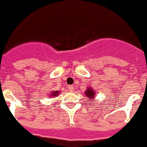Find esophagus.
Here are the masks:
<instances>
[{"label":"esophagus","mask_w":147,"mask_h":147,"mask_svg":"<svg viewBox=\"0 0 147 147\" xmlns=\"http://www.w3.org/2000/svg\"><path fill=\"white\" fill-rule=\"evenodd\" d=\"M74 89H75V87H74L73 85H69V90L70 92H74Z\"/></svg>","instance_id":"1"}]
</instances>
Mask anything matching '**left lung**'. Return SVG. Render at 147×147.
Here are the masks:
<instances>
[{
	"label": "left lung",
	"mask_w": 147,
	"mask_h": 147,
	"mask_svg": "<svg viewBox=\"0 0 147 147\" xmlns=\"http://www.w3.org/2000/svg\"><path fill=\"white\" fill-rule=\"evenodd\" d=\"M85 94H86L87 96L90 97V98H94V96L95 93L91 88L87 89V90H86V92H85ZM90 99H91V98H90Z\"/></svg>",
	"instance_id": "8db88e82"
}]
</instances>
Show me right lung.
I'll use <instances>...</instances> for the list:
<instances>
[{"instance_id": "add662e5", "label": "right lung", "mask_w": 147, "mask_h": 147, "mask_svg": "<svg viewBox=\"0 0 147 147\" xmlns=\"http://www.w3.org/2000/svg\"><path fill=\"white\" fill-rule=\"evenodd\" d=\"M59 94L58 92H52V93H51V95L52 96H56L57 94Z\"/></svg>"}]
</instances>
